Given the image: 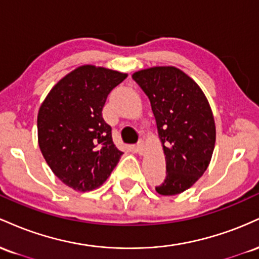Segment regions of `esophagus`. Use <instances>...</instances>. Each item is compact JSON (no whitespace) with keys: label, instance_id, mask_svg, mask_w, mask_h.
<instances>
[{"label":"esophagus","instance_id":"obj_1","mask_svg":"<svg viewBox=\"0 0 259 259\" xmlns=\"http://www.w3.org/2000/svg\"><path fill=\"white\" fill-rule=\"evenodd\" d=\"M145 141L144 140H140L138 142V145H136V152L139 154H144L145 153Z\"/></svg>","mask_w":259,"mask_h":259}]
</instances>
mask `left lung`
Listing matches in <instances>:
<instances>
[{"mask_svg": "<svg viewBox=\"0 0 259 259\" xmlns=\"http://www.w3.org/2000/svg\"><path fill=\"white\" fill-rule=\"evenodd\" d=\"M147 95L156 118L167 175L156 191L173 196L191 187L209 165L215 124L203 91L175 67H153L133 74Z\"/></svg>", "mask_w": 259, "mask_h": 259, "instance_id": "1", "label": "left lung"}]
</instances>
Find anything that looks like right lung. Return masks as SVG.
Returning a JSON list of instances; mask_svg holds the SVG:
<instances>
[{
    "mask_svg": "<svg viewBox=\"0 0 259 259\" xmlns=\"http://www.w3.org/2000/svg\"><path fill=\"white\" fill-rule=\"evenodd\" d=\"M127 76L81 65L52 88L38 109V146L56 177L75 191L102 185L119 162L112 127L102 117L107 96Z\"/></svg>",
    "mask_w": 259,
    "mask_h": 259,
    "instance_id": "1",
    "label": "right lung"
}]
</instances>
